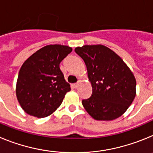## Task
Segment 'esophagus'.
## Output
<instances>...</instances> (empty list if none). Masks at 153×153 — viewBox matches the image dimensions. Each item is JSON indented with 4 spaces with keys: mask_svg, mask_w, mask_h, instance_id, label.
Masks as SVG:
<instances>
[{
    "mask_svg": "<svg viewBox=\"0 0 153 153\" xmlns=\"http://www.w3.org/2000/svg\"><path fill=\"white\" fill-rule=\"evenodd\" d=\"M80 83H81V81L79 80L76 83H74V87H75V88H76V87H78V86H79V85H80Z\"/></svg>",
    "mask_w": 153,
    "mask_h": 153,
    "instance_id": "34e87169",
    "label": "esophagus"
}]
</instances>
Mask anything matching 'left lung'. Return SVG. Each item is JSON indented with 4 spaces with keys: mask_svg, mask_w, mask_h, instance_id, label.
Returning <instances> with one entry per match:
<instances>
[{
    "mask_svg": "<svg viewBox=\"0 0 153 153\" xmlns=\"http://www.w3.org/2000/svg\"><path fill=\"white\" fill-rule=\"evenodd\" d=\"M75 52L84 60L93 87L91 97L82 100L86 112L97 120L121 117L136 97V81L130 69L103 45L78 47Z\"/></svg>",
    "mask_w": 153,
    "mask_h": 153,
    "instance_id": "obj_1",
    "label": "left lung"
}]
</instances>
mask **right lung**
<instances>
[{
	"mask_svg": "<svg viewBox=\"0 0 153 153\" xmlns=\"http://www.w3.org/2000/svg\"><path fill=\"white\" fill-rule=\"evenodd\" d=\"M72 51L68 46L47 45L31 55L19 71L16 95L27 114L44 118L60 106L70 86L60 63Z\"/></svg>",
	"mask_w": 153,
	"mask_h": 153,
	"instance_id": "add662e5",
	"label": "right lung"
}]
</instances>
